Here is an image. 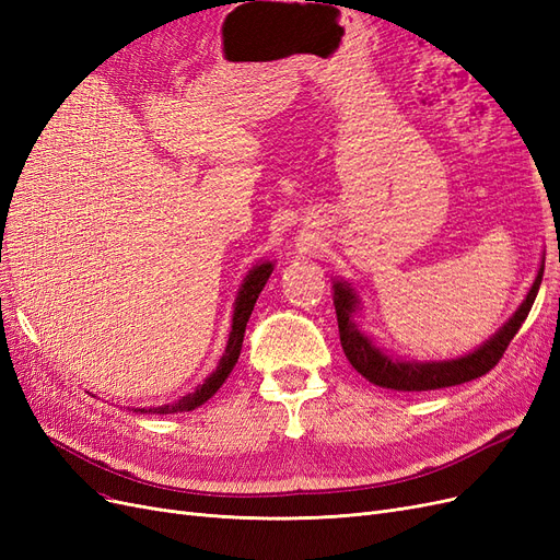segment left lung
Listing matches in <instances>:
<instances>
[{
    "mask_svg": "<svg viewBox=\"0 0 560 560\" xmlns=\"http://www.w3.org/2000/svg\"><path fill=\"white\" fill-rule=\"evenodd\" d=\"M545 264L539 266V273L530 287V292L522 307L514 313V317L500 329L489 342H485L468 357L452 359V361H433V363H415V361H398L389 354L380 352L377 347L365 338L354 326V311H357V296L345 282L334 284V305L338 317V334L340 345L347 361L352 363V369L361 373L365 380L377 384L382 389H396V392H429V389H442L454 387V384H464L470 380H477L487 375L495 363L503 359L508 345L522 329L526 322L530 307L535 303L537 289L542 284Z\"/></svg>",
    "mask_w": 560,
    "mask_h": 560,
    "instance_id": "8db88e82",
    "label": "left lung"
}]
</instances>
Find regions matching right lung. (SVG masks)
I'll use <instances>...</instances> for the list:
<instances>
[{"mask_svg":"<svg viewBox=\"0 0 560 560\" xmlns=\"http://www.w3.org/2000/svg\"><path fill=\"white\" fill-rule=\"evenodd\" d=\"M273 273V266L271 264H261L257 266L255 271H249V276L245 278L241 292H238V299H236V307H234V324H231V334H229V345L224 350V357L220 359V365L218 371L210 375L201 387L195 392V394H187L183 396L178 402L173 405H162V408H150V410H141V412H148V415H173V412H189L199 408V405H203L210 396H213L220 387L222 382L229 377V373L234 371V365L241 357V347H243V336H245V326H247V319L249 315H253V307L261 294V289L268 280V276Z\"/></svg>","mask_w":560,"mask_h":560,"instance_id":"1","label":"right lung"}]
</instances>
